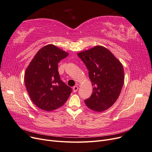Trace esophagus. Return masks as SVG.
Wrapping results in <instances>:
<instances>
[{
  "label": "esophagus",
  "mask_w": 152,
  "mask_h": 152,
  "mask_svg": "<svg viewBox=\"0 0 152 152\" xmlns=\"http://www.w3.org/2000/svg\"><path fill=\"white\" fill-rule=\"evenodd\" d=\"M78 89H79V87H78L77 86H74V87H73V91L74 92H76L77 91Z\"/></svg>",
  "instance_id": "esophagus-1"
}]
</instances>
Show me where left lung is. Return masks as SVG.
Segmentation results:
<instances>
[{
	"label": "left lung",
	"mask_w": 152,
	"mask_h": 152,
	"mask_svg": "<svg viewBox=\"0 0 152 152\" xmlns=\"http://www.w3.org/2000/svg\"><path fill=\"white\" fill-rule=\"evenodd\" d=\"M77 55L88 69L94 86L91 96L84 100L86 105L99 112L108 109L118 99L123 86L122 64L107 48L100 45Z\"/></svg>",
	"instance_id": "left-lung-1"
}]
</instances>
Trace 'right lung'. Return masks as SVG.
<instances>
[{
    "mask_svg": "<svg viewBox=\"0 0 152 152\" xmlns=\"http://www.w3.org/2000/svg\"><path fill=\"white\" fill-rule=\"evenodd\" d=\"M68 53L54 45L40 49L30 62L25 74L27 92L34 104L45 111H52L63 105L72 89L61 79L58 63Z\"/></svg>",
    "mask_w": 152,
    "mask_h": 152,
    "instance_id": "1",
    "label": "right lung"
}]
</instances>
